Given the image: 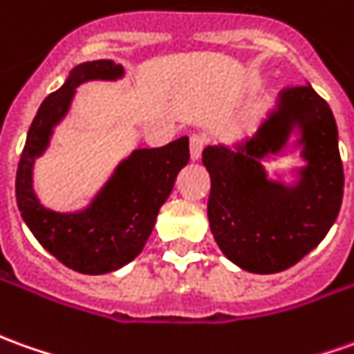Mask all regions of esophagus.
Returning a JSON list of instances; mask_svg holds the SVG:
<instances>
[{"mask_svg": "<svg viewBox=\"0 0 354 354\" xmlns=\"http://www.w3.org/2000/svg\"><path fill=\"white\" fill-rule=\"evenodd\" d=\"M205 145H207V139L201 133H194V136L189 137V157H192V160H199L201 158V153H203Z\"/></svg>", "mask_w": 354, "mask_h": 354, "instance_id": "esophagus-1", "label": "esophagus"}]
</instances>
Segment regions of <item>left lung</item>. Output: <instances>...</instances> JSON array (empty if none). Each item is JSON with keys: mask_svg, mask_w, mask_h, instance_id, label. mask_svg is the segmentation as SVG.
<instances>
[{"mask_svg": "<svg viewBox=\"0 0 354 354\" xmlns=\"http://www.w3.org/2000/svg\"><path fill=\"white\" fill-rule=\"evenodd\" d=\"M298 125L307 167L295 188L271 183L259 160L277 154ZM209 227L221 252L250 273H279L318 246L337 218L343 162L329 104L310 85L287 86L279 108L236 151L207 147Z\"/></svg>", "mask_w": 354, "mask_h": 354, "instance_id": "left-lung-1", "label": "left lung"}]
</instances>
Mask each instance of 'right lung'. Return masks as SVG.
Instances as JSON below:
<instances>
[{"label": "right lung", "mask_w": 354, "mask_h": 354, "mask_svg": "<svg viewBox=\"0 0 354 354\" xmlns=\"http://www.w3.org/2000/svg\"><path fill=\"white\" fill-rule=\"evenodd\" d=\"M122 73L124 67L112 59L77 66L38 108L17 168V205L26 227L57 261L86 275L116 271L141 254L158 209L189 160L187 137L158 149H139L116 168L83 213L62 215L40 205L32 189V165L48 145L52 127L66 116L75 88L91 79H118Z\"/></svg>", "instance_id": "right-lung-1"}]
</instances>
